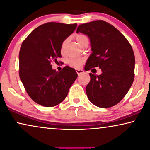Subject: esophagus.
I'll use <instances>...</instances> for the list:
<instances>
[{"label": "esophagus", "mask_w": 150, "mask_h": 150, "mask_svg": "<svg viewBox=\"0 0 150 150\" xmlns=\"http://www.w3.org/2000/svg\"><path fill=\"white\" fill-rule=\"evenodd\" d=\"M76 73L78 74H82L84 72V71L82 70H80V69H79V70H78V69H76Z\"/></svg>", "instance_id": "34e87169"}]
</instances>
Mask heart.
Returning <instances> with one entry per match:
<instances>
[{"instance_id": "heart-1", "label": "heart", "mask_w": 150, "mask_h": 150, "mask_svg": "<svg viewBox=\"0 0 150 150\" xmlns=\"http://www.w3.org/2000/svg\"><path fill=\"white\" fill-rule=\"evenodd\" d=\"M76 40L78 43H79L80 46H82L85 41L88 40V39L85 35H84V34H77V35H76ZM66 43H67V40H65L64 42H63L62 45V48H61V50H62V51L64 50V48ZM68 63L71 67H73V68H79L82 64H83L84 59H82V58H73V59H69L68 61Z\"/></svg>"}]
</instances>
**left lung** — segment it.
<instances>
[{
	"mask_svg": "<svg viewBox=\"0 0 150 150\" xmlns=\"http://www.w3.org/2000/svg\"><path fill=\"white\" fill-rule=\"evenodd\" d=\"M76 32L86 34L92 53L85 68L99 67L101 75L90 73L86 87L89 101L97 107L108 108L118 103L133 84L135 59L127 39L116 28L103 20L80 25Z\"/></svg>",
	"mask_w": 150,
	"mask_h": 150,
	"instance_id": "8db88e82",
	"label": "left lung"
}]
</instances>
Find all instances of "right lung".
<instances>
[{
	"label": "right lung",
	"instance_id": "add662e5",
	"mask_svg": "<svg viewBox=\"0 0 150 150\" xmlns=\"http://www.w3.org/2000/svg\"><path fill=\"white\" fill-rule=\"evenodd\" d=\"M77 26L74 24L49 22L34 29L21 44L19 54V78L28 95L45 107H53L68 95L78 74L66 66L58 72L52 62L61 57L64 41Z\"/></svg>",
	"mask_w": 150,
	"mask_h": 150
}]
</instances>
